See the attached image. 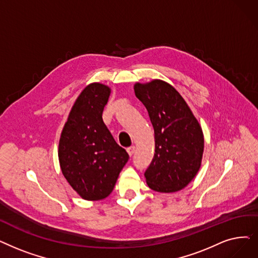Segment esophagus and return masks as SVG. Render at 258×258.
Masks as SVG:
<instances>
[{"mask_svg": "<svg viewBox=\"0 0 258 258\" xmlns=\"http://www.w3.org/2000/svg\"><path fill=\"white\" fill-rule=\"evenodd\" d=\"M135 151H136V148L134 147V145H132V147L127 148V153L130 156H133L134 154H135Z\"/></svg>", "mask_w": 258, "mask_h": 258, "instance_id": "1", "label": "esophagus"}]
</instances>
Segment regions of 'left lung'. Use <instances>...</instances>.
Wrapping results in <instances>:
<instances>
[{
  "label": "left lung",
  "mask_w": 258,
  "mask_h": 258,
  "mask_svg": "<svg viewBox=\"0 0 258 258\" xmlns=\"http://www.w3.org/2000/svg\"><path fill=\"white\" fill-rule=\"evenodd\" d=\"M149 111L155 133V155L145 171L148 185L172 193L185 187L199 171L204 134L198 121L176 89L161 80L134 87Z\"/></svg>",
  "instance_id": "left-lung-1"
}]
</instances>
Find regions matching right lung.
I'll use <instances>...</instances> for the list:
<instances>
[{
	"mask_svg": "<svg viewBox=\"0 0 258 258\" xmlns=\"http://www.w3.org/2000/svg\"><path fill=\"white\" fill-rule=\"evenodd\" d=\"M109 94L106 85H87L76 100L59 142L62 173L86 200L107 197L130 158L102 119Z\"/></svg>",
	"mask_w": 258,
	"mask_h": 258,
	"instance_id": "add662e5",
	"label": "right lung"
}]
</instances>
